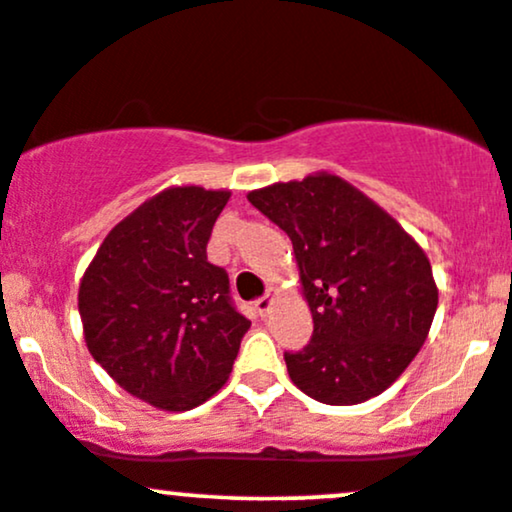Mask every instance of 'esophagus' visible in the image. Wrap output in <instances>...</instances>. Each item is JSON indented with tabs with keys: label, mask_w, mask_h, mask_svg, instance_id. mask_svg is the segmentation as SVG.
<instances>
[{
	"label": "esophagus",
	"mask_w": 512,
	"mask_h": 512,
	"mask_svg": "<svg viewBox=\"0 0 512 512\" xmlns=\"http://www.w3.org/2000/svg\"><path fill=\"white\" fill-rule=\"evenodd\" d=\"M272 303H274V289H269L267 294L262 296V299H257V301H255V311L260 313L262 318H265L267 313H269V308H272Z\"/></svg>",
	"instance_id": "34e87169"
}]
</instances>
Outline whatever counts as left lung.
Masks as SVG:
<instances>
[{
  "label": "left lung",
  "instance_id": "1",
  "mask_svg": "<svg viewBox=\"0 0 512 512\" xmlns=\"http://www.w3.org/2000/svg\"><path fill=\"white\" fill-rule=\"evenodd\" d=\"M247 201L289 235L313 316L311 342L284 352L291 381L328 406H355L389 389L437 311L423 247L328 172L255 189Z\"/></svg>",
  "mask_w": 512,
  "mask_h": 512
}]
</instances>
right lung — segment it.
Here are the masks:
<instances>
[{
    "label": "right lung",
    "instance_id": "obj_1",
    "mask_svg": "<svg viewBox=\"0 0 512 512\" xmlns=\"http://www.w3.org/2000/svg\"><path fill=\"white\" fill-rule=\"evenodd\" d=\"M230 192L170 187L99 245L80 284L84 342L106 374L162 411H192L228 381L250 320L206 260Z\"/></svg>",
    "mask_w": 512,
    "mask_h": 512
}]
</instances>
